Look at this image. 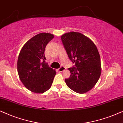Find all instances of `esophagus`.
Returning a JSON list of instances; mask_svg holds the SVG:
<instances>
[{
    "instance_id": "esophagus-1",
    "label": "esophagus",
    "mask_w": 123,
    "mask_h": 123,
    "mask_svg": "<svg viewBox=\"0 0 123 123\" xmlns=\"http://www.w3.org/2000/svg\"><path fill=\"white\" fill-rule=\"evenodd\" d=\"M65 69H66V68H65V67H63V66H61L60 68H58V71H60V72H62L63 70H65Z\"/></svg>"
}]
</instances>
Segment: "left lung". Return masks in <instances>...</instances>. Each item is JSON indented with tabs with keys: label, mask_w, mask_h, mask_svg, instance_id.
I'll list each match as a JSON object with an SVG mask.
<instances>
[{
	"label": "left lung",
	"mask_w": 123,
	"mask_h": 123,
	"mask_svg": "<svg viewBox=\"0 0 123 123\" xmlns=\"http://www.w3.org/2000/svg\"><path fill=\"white\" fill-rule=\"evenodd\" d=\"M68 58L74 66L68 68L67 86L78 93H85L96 85L101 73V58L94 43L83 34L70 32L61 37Z\"/></svg>",
	"instance_id": "8db88e82"
}]
</instances>
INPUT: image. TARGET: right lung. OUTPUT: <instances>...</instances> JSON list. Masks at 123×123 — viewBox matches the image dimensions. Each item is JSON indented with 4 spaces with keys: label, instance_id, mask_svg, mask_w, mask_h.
I'll use <instances>...</instances> for the list:
<instances>
[{
    "label": "right lung",
    "instance_id": "obj_1",
    "mask_svg": "<svg viewBox=\"0 0 123 123\" xmlns=\"http://www.w3.org/2000/svg\"><path fill=\"white\" fill-rule=\"evenodd\" d=\"M54 37L49 33H40L27 41L21 49L17 61L19 79L32 92L43 93L50 88L56 72L44 62L47 44Z\"/></svg>",
    "mask_w": 123,
    "mask_h": 123
}]
</instances>
